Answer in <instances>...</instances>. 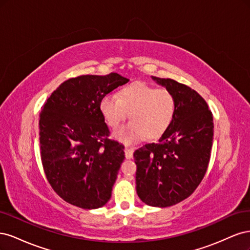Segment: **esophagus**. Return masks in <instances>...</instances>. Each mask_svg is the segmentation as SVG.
<instances>
[{
  "mask_svg": "<svg viewBox=\"0 0 250 250\" xmlns=\"http://www.w3.org/2000/svg\"><path fill=\"white\" fill-rule=\"evenodd\" d=\"M125 156L126 158H132L133 156V151H134V148L132 147H125Z\"/></svg>",
  "mask_w": 250,
  "mask_h": 250,
  "instance_id": "1",
  "label": "esophagus"
}]
</instances>
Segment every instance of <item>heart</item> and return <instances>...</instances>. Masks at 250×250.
<instances>
[{
    "label": "heart",
    "mask_w": 250,
    "mask_h": 250,
    "mask_svg": "<svg viewBox=\"0 0 250 250\" xmlns=\"http://www.w3.org/2000/svg\"><path fill=\"white\" fill-rule=\"evenodd\" d=\"M99 106L113 129L124 123L129 112L131 122L121 128L115 137L125 144H132L145 135L150 140L162 137L175 117L176 100L168 89L135 82L120 89L118 97L105 95Z\"/></svg>",
    "instance_id": "b5f03b06"
}]
</instances>
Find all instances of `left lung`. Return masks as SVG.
Listing matches in <instances>:
<instances>
[{
  "instance_id": "obj_1",
  "label": "left lung",
  "mask_w": 250,
  "mask_h": 250,
  "mask_svg": "<svg viewBox=\"0 0 250 250\" xmlns=\"http://www.w3.org/2000/svg\"><path fill=\"white\" fill-rule=\"evenodd\" d=\"M151 78L175 97L176 112L156 143L134 151L135 183L144 203L167 208L188 198L201 183L210 157L214 122L196 90L173 79Z\"/></svg>"
}]
</instances>
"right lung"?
<instances>
[{
  "instance_id": "obj_1",
  "label": "right lung",
  "mask_w": 250,
  "mask_h": 250,
  "mask_svg": "<svg viewBox=\"0 0 250 250\" xmlns=\"http://www.w3.org/2000/svg\"><path fill=\"white\" fill-rule=\"evenodd\" d=\"M129 81L117 73L82 75L62 83L40 115L43 171L60 197L84 209L99 208L111 197L124 146L108 139L100 100Z\"/></svg>"
}]
</instances>
